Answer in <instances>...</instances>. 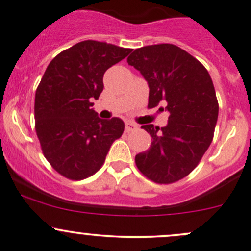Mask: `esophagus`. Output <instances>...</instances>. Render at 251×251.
<instances>
[{"label": "esophagus", "instance_id": "esophagus-1", "mask_svg": "<svg viewBox=\"0 0 251 251\" xmlns=\"http://www.w3.org/2000/svg\"><path fill=\"white\" fill-rule=\"evenodd\" d=\"M137 128V125H134L133 123H131V121H127V123L125 124V131L126 132H132V131H134Z\"/></svg>", "mask_w": 251, "mask_h": 251}]
</instances>
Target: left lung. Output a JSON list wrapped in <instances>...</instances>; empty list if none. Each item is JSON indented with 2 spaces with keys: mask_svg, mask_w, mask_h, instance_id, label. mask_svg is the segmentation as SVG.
<instances>
[{
  "mask_svg": "<svg viewBox=\"0 0 251 251\" xmlns=\"http://www.w3.org/2000/svg\"><path fill=\"white\" fill-rule=\"evenodd\" d=\"M127 62L148 81V108L162 103L170 113L165 127L142 126L152 142L136 155V165L154 183L172 184L196 168L213 141L219 103L212 78L199 60L174 44L142 47Z\"/></svg>",
  "mask_w": 251,
  "mask_h": 251,
  "instance_id": "8db88e82",
  "label": "left lung"
}]
</instances>
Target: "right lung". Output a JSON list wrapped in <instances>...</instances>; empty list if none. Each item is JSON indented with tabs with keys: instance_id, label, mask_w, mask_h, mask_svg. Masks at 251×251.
I'll list each match as a JSON object with an SVG mask.
<instances>
[{
	"instance_id": "obj_1",
	"label": "right lung",
	"mask_w": 251,
	"mask_h": 251,
	"mask_svg": "<svg viewBox=\"0 0 251 251\" xmlns=\"http://www.w3.org/2000/svg\"><path fill=\"white\" fill-rule=\"evenodd\" d=\"M131 49L83 41L50 61L36 90L35 127L44 157L71 180L92 176L125 128L121 119H100L92 101L103 91V75Z\"/></svg>"
}]
</instances>
